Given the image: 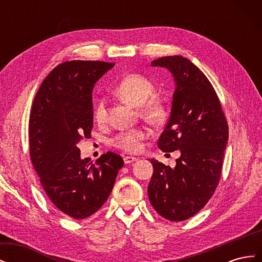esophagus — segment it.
Wrapping results in <instances>:
<instances>
[{
	"label": "esophagus",
	"instance_id": "1",
	"mask_svg": "<svg viewBox=\"0 0 262 262\" xmlns=\"http://www.w3.org/2000/svg\"><path fill=\"white\" fill-rule=\"evenodd\" d=\"M123 161H124V164H132L134 162H137L138 158L134 157V156H125L123 158Z\"/></svg>",
	"mask_w": 262,
	"mask_h": 262
}]
</instances>
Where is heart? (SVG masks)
I'll use <instances>...</instances> for the list:
<instances>
[{
	"label": "heart",
	"instance_id": "obj_1",
	"mask_svg": "<svg viewBox=\"0 0 262 262\" xmlns=\"http://www.w3.org/2000/svg\"><path fill=\"white\" fill-rule=\"evenodd\" d=\"M154 85L147 77L131 73L121 78L116 86V93L124 100L134 106H141V114L152 122H162L166 117V110L162 101L156 98H149L154 94ZM107 118L106 102L100 99L95 108V120L104 123ZM148 136L146 129H130L119 132L113 139V144L125 152L137 153L142 149V141Z\"/></svg>",
	"mask_w": 262,
	"mask_h": 262
}]
</instances>
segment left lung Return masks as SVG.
Here are the masks:
<instances>
[{
    "label": "left lung",
    "mask_w": 262,
    "mask_h": 262,
    "mask_svg": "<svg viewBox=\"0 0 262 262\" xmlns=\"http://www.w3.org/2000/svg\"><path fill=\"white\" fill-rule=\"evenodd\" d=\"M167 69L175 82L168 122L158 139L163 152L180 150L176 166L158 161L147 188L150 204L166 220L193 216L211 199L221 177L228 126L217 95L200 69L182 55L150 63Z\"/></svg>",
    "instance_id": "8db88e82"
}]
</instances>
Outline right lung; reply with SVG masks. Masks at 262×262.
Returning a JSON list of instances; mask_svg holds the SVG:
<instances>
[{
	"instance_id": "1",
	"label": "right lung",
	"mask_w": 262,
	"mask_h": 262,
	"mask_svg": "<svg viewBox=\"0 0 262 262\" xmlns=\"http://www.w3.org/2000/svg\"><path fill=\"white\" fill-rule=\"evenodd\" d=\"M115 63L67 61L55 67L36 94L29 118V147L47 195L61 212L82 220L106 202L123 166L107 152L96 163L77 147L93 128L92 92Z\"/></svg>"
}]
</instances>
